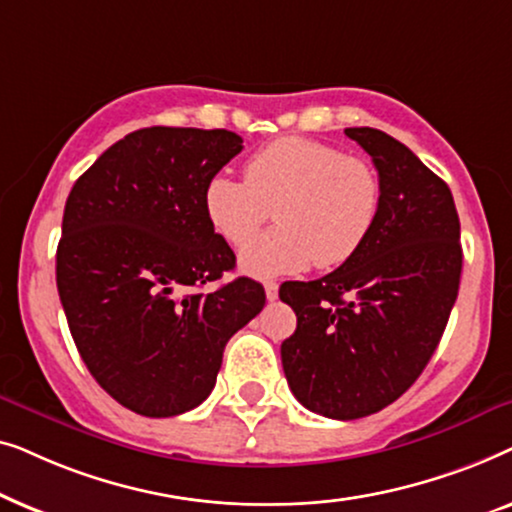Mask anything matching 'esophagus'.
Returning a JSON list of instances; mask_svg holds the SVG:
<instances>
[{"instance_id":"1","label":"esophagus","mask_w":512,"mask_h":512,"mask_svg":"<svg viewBox=\"0 0 512 512\" xmlns=\"http://www.w3.org/2000/svg\"><path fill=\"white\" fill-rule=\"evenodd\" d=\"M265 296H268V300H277V296H279V286H277V282H268V284H265Z\"/></svg>"}]
</instances>
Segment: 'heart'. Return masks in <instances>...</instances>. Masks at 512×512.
<instances>
[{"label":"heart","instance_id":"1","mask_svg":"<svg viewBox=\"0 0 512 512\" xmlns=\"http://www.w3.org/2000/svg\"><path fill=\"white\" fill-rule=\"evenodd\" d=\"M205 214L233 247H244L273 209L278 228L249 244L240 268L251 277L293 275L314 261L335 268L368 240L382 205V184L366 158L331 144L282 137L244 165V179L214 174Z\"/></svg>","mask_w":512,"mask_h":512}]
</instances>
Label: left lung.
Instances as JSON below:
<instances>
[{"label": "left lung", "mask_w": 512, "mask_h": 512, "mask_svg": "<svg viewBox=\"0 0 512 512\" xmlns=\"http://www.w3.org/2000/svg\"><path fill=\"white\" fill-rule=\"evenodd\" d=\"M373 158L380 214L356 254L314 282H284L298 326L282 342L293 396L331 419L380 412L436 352L459 293L461 228L450 188L408 146L347 128Z\"/></svg>", "instance_id": "left-lung-1"}]
</instances>
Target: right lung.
I'll return each instance as SVG.
<instances>
[{
	"label": "right lung",
	"mask_w": 512,
	"mask_h": 512,
	"mask_svg": "<svg viewBox=\"0 0 512 512\" xmlns=\"http://www.w3.org/2000/svg\"><path fill=\"white\" fill-rule=\"evenodd\" d=\"M242 151L230 130L142 128L109 146L69 193L55 279L69 331L97 384L144 417L212 394L226 342L265 305L205 214L207 181Z\"/></svg>",
	"instance_id": "right-lung-1"
}]
</instances>
